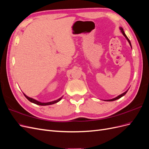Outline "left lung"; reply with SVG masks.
Returning a JSON list of instances; mask_svg holds the SVG:
<instances>
[{
  "instance_id": "1",
  "label": "left lung",
  "mask_w": 149,
  "mask_h": 149,
  "mask_svg": "<svg viewBox=\"0 0 149 149\" xmlns=\"http://www.w3.org/2000/svg\"><path fill=\"white\" fill-rule=\"evenodd\" d=\"M119 29H120V31L122 32V33L123 34V35L125 37V38L127 39V40L128 41V42H129V45H130V47L132 48V45H131V43H130V40H129V39L127 38V36H126V35L125 34V33H124V30H123V29L122 28V27H119ZM128 90L129 89H127V91H125L124 93H123V94H120V95H119V96H118L117 97H114V98H113V99H111V100H104L105 101H115V100H118V99H119V98H120L121 97H123V96H124L125 94L127 93V92L128 91Z\"/></svg>"
}]
</instances>
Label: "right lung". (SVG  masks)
I'll return each instance as SVG.
<instances>
[{"mask_svg":"<svg viewBox=\"0 0 149 149\" xmlns=\"http://www.w3.org/2000/svg\"><path fill=\"white\" fill-rule=\"evenodd\" d=\"M24 96H25V97H26V99H27V100H28L29 101H30L31 102H32V103L35 104L40 105V106H48V105L53 104H55V103H56V102H59V101L61 100L62 97H63V96H61V97H60L59 99H58V100H55V101H50V102H40V101H37V100H35V99H33V98H31V97H30L27 96H26V94H25L24 93Z\"/></svg>","mask_w":149,"mask_h":149,"instance_id":"right-lung-1","label":"right lung"}]
</instances>
